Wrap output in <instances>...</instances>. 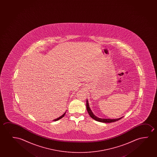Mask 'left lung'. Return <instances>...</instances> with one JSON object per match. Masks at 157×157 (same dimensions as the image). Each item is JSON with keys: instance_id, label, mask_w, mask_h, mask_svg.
<instances>
[{"instance_id": "8db88e82", "label": "left lung", "mask_w": 157, "mask_h": 157, "mask_svg": "<svg viewBox=\"0 0 157 157\" xmlns=\"http://www.w3.org/2000/svg\"><path fill=\"white\" fill-rule=\"evenodd\" d=\"M86 108H87V112H88L89 115H90V117H91L93 119L97 121H98V122H116V121L120 120V119L122 118V117H121V118H116V119H110V118H101L98 117L97 116H95L94 114L93 113V112H92V110L90 109V106H89V103H88V101L87 100H86Z\"/></svg>"}]
</instances>
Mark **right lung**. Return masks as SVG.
<instances>
[{"mask_svg": "<svg viewBox=\"0 0 157 157\" xmlns=\"http://www.w3.org/2000/svg\"><path fill=\"white\" fill-rule=\"evenodd\" d=\"M65 113H66V112H65V113L64 114H63V115H62V116H60V117H58V118H56V119H55V120H53V121H58V120H60V118H62V117H64V116L65 114Z\"/></svg>", "mask_w": 157, "mask_h": 157, "instance_id": "obj_1", "label": "right lung"}]
</instances>
